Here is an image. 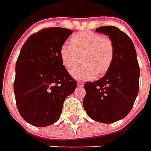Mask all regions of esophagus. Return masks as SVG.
<instances>
[{"instance_id":"34e87169","label":"esophagus","mask_w":151,"mask_h":151,"mask_svg":"<svg viewBox=\"0 0 151 151\" xmlns=\"http://www.w3.org/2000/svg\"><path fill=\"white\" fill-rule=\"evenodd\" d=\"M83 82H82V81H77V86H78L79 87H81V86H83Z\"/></svg>"}]
</instances>
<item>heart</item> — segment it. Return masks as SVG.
I'll return each instance as SVG.
<instances>
[{
    "instance_id": "1",
    "label": "heart",
    "mask_w": 151,
    "mask_h": 151,
    "mask_svg": "<svg viewBox=\"0 0 151 151\" xmlns=\"http://www.w3.org/2000/svg\"><path fill=\"white\" fill-rule=\"evenodd\" d=\"M70 42L71 44L61 46L60 55L63 65L70 70L77 66L82 58L83 65L71 73L74 78L91 80L109 70L115 55L111 38L99 32L84 31L74 34Z\"/></svg>"
}]
</instances>
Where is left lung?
Returning <instances> with one entry per match:
<instances>
[{"mask_svg": "<svg viewBox=\"0 0 151 151\" xmlns=\"http://www.w3.org/2000/svg\"><path fill=\"white\" fill-rule=\"evenodd\" d=\"M96 32L112 39L115 55L109 70L94 82H86L85 111L91 119L111 124L125 118L130 112L139 88V66L130 38L114 26H102Z\"/></svg>", "mask_w": 151, "mask_h": 151, "instance_id": "8db88e82", "label": "left lung"}]
</instances>
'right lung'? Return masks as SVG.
<instances>
[{
    "label": "right lung",
    "mask_w": 151,
    "mask_h": 151,
    "mask_svg": "<svg viewBox=\"0 0 151 151\" xmlns=\"http://www.w3.org/2000/svg\"><path fill=\"white\" fill-rule=\"evenodd\" d=\"M72 30L48 27L27 39L16 63L14 94L18 112L30 124L45 127L57 122L63 103L76 88L60 55Z\"/></svg>",
    "instance_id": "obj_1"
}]
</instances>
